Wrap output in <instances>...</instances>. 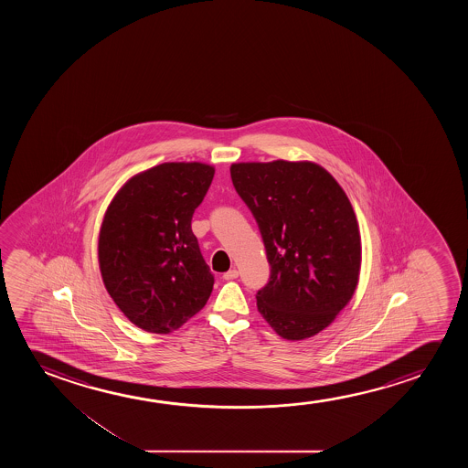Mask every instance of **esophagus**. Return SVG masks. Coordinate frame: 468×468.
Returning <instances> with one entry per match:
<instances>
[{"label": "esophagus", "mask_w": 468, "mask_h": 468, "mask_svg": "<svg viewBox=\"0 0 468 468\" xmlns=\"http://www.w3.org/2000/svg\"><path fill=\"white\" fill-rule=\"evenodd\" d=\"M238 275H239V273H238L237 269L229 270L227 273H224V280H227V282H229V280H235V278H238Z\"/></svg>", "instance_id": "34e87169"}]
</instances>
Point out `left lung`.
<instances>
[{"mask_svg":"<svg viewBox=\"0 0 468 468\" xmlns=\"http://www.w3.org/2000/svg\"><path fill=\"white\" fill-rule=\"evenodd\" d=\"M230 176L271 267L257 310L282 339H308L335 320L358 284L361 237L352 203L312 161L235 163Z\"/></svg>","mask_w":468,"mask_h":468,"instance_id":"1","label":"left lung"}]
</instances>
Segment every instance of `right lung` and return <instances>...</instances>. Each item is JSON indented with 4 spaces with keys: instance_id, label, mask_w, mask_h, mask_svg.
Instances as JSON below:
<instances>
[{
    "instance_id": "1",
    "label": "right lung",
    "mask_w": 468,
    "mask_h": 468,
    "mask_svg": "<svg viewBox=\"0 0 468 468\" xmlns=\"http://www.w3.org/2000/svg\"><path fill=\"white\" fill-rule=\"evenodd\" d=\"M212 177L205 163H163L131 177L105 211L97 248L103 284L147 333L179 329L211 295L214 276L192 218Z\"/></svg>"
}]
</instances>
